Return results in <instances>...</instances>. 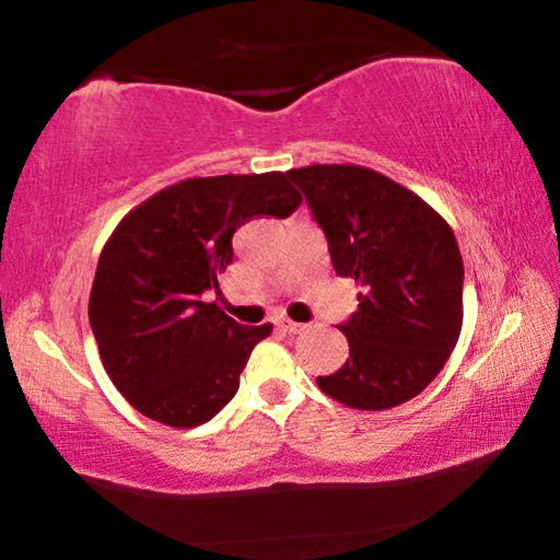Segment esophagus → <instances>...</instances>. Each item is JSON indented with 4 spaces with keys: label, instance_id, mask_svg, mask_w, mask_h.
Listing matches in <instances>:
<instances>
[{
    "label": "esophagus",
    "instance_id": "1",
    "mask_svg": "<svg viewBox=\"0 0 560 560\" xmlns=\"http://www.w3.org/2000/svg\"><path fill=\"white\" fill-rule=\"evenodd\" d=\"M277 326H279L281 330H287V334H301V330L306 328L303 324H296V320H291V318H279Z\"/></svg>",
    "mask_w": 560,
    "mask_h": 560
}]
</instances>
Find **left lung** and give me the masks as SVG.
Segmentation results:
<instances>
[{
    "label": "left lung",
    "mask_w": 560,
    "mask_h": 560,
    "mask_svg": "<svg viewBox=\"0 0 560 560\" xmlns=\"http://www.w3.org/2000/svg\"><path fill=\"white\" fill-rule=\"evenodd\" d=\"M328 240L338 277L360 283L343 326L350 358L316 383L355 410L412 400L462 330L464 264L452 226L395 179L360 165L289 170Z\"/></svg>",
    "instance_id": "8db88e82"
}]
</instances>
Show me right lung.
I'll use <instances>...</instances> for the list:
<instances>
[{
	"instance_id": "obj_1",
	"label": "right lung",
	"mask_w": 560,
	"mask_h": 560,
	"mask_svg": "<svg viewBox=\"0 0 560 560\" xmlns=\"http://www.w3.org/2000/svg\"><path fill=\"white\" fill-rule=\"evenodd\" d=\"M289 173L189 177L122 217L98 259L89 320L113 385L167 428H197L240 390L271 324L242 326L205 291H220L232 236L254 217L303 202Z\"/></svg>"
}]
</instances>
